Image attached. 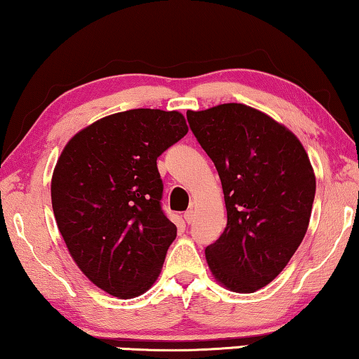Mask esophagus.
Masks as SVG:
<instances>
[{
  "mask_svg": "<svg viewBox=\"0 0 359 359\" xmlns=\"http://www.w3.org/2000/svg\"><path fill=\"white\" fill-rule=\"evenodd\" d=\"M194 219H196V212H194L192 210H189V211H186V212H184V221H186L187 224H192V222H194Z\"/></svg>",
  "mask_w": 359,
  "mask_h": 359,
  "instance_id": "34e87169",
  "label": "esophagus"
}]
</instances>
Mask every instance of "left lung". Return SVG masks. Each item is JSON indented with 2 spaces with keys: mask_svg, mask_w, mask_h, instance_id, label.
<instances>
[{
  "mask_svg": "<svg viewBox=\"0 0 359 359\" xmlns=\"http://www.w3.org/2000/svg\"><path fill=\"white\" fill-rule=\"evenodd\" d=\"M222 183L227 227L205 249L216 280L254 293L287 266L309 225L316 175L293 132L244 104L187 110Z\"/></svg>",
  "mask_w": 359,
  "mask_h": 359,
  "instance_id": "left-lung-1",
  "label": "left lung"
}]
</instances>
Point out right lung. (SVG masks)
Here are the masks:
<instances>
[{"instance_id": "1", "label": "right lung", "mask_w": 359, "mask_h": 359, "mask_svg": "<svg viewBox=\"0 0 359 359\" xmlns=\"http://www.w3.org/2000/svg\"><path fill=\"white\" fill-rule=\"evenodd\" d=\"M180 111L134 109L75 134L52 176L69 254L94 285L135 298L159 276L176 227L163 215L157 157L187 134Z\"/></svg>"}]
</instances>
